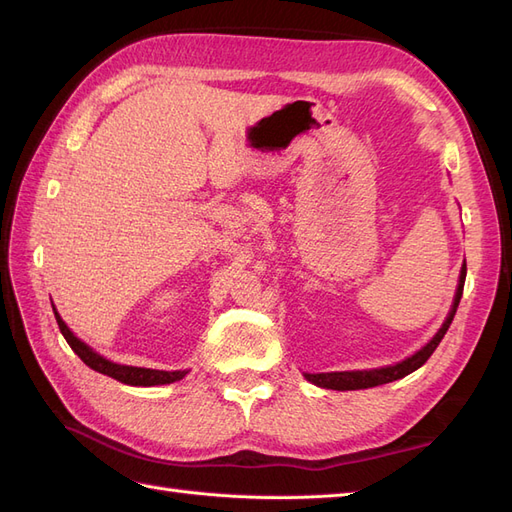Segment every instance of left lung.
<instances>
[{
    "mask_svg": "<svg viewBox=\"0 0 512 512\" xmlns=\"http://www.w3.org/2000/svg\"><path fill=\"white\" fill-rule=\"evenodd\" d=\"M466 262H463L461 273H459V284H457V292H455V299L451 305V312H448L444 324L440 327V331L433 335L429 342L414 352L408 359H404L401 363L389 365V367H380V369H363V371H331V374H305V378L316 384L322 386V389H333V391H359V389H371V386H380L386 382H395L399 378H404L412 371H416L421 365L427 363L429 356L433 354L442 342V337L446 335L448 327H451V322L455 318V312L459 307L461 301V294H463V284H466Z\"/></svg>",
    "mask_w": 512,
    "mask_h": 512,
    "instance_id": "8db88e82",
    "label": "left lung"
}]
</instances>
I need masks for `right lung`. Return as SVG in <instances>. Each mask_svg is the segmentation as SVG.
Wrapping results in <instances>:
<instances>
[{
  "mask_svg": "<svg viewBox=\"0 0 512 512\" xmlns=\"http://www.w3.org/2000/svg\"><path fill=\"white\" fill-rule=\"evenodd\" d=\"M55 312V320L59 324V331L61 335L66 337L68 346L81 356V361L91 367L94 371H100L104 376H111L123 384H130V386H156V384H170V382H177L181 378H185L188 371H160V369H147V367H132V365H119L104 359L96 350H91L85 342H81L79 337H76L70 329L68 324L61 320V316L57 314V309L53 307Z\"/></svg>",
  "mask_w": 512,
  "mask_h": 512,
  "instance_id": "obj_1",
  "label": "right lung"
}]
</instances>
